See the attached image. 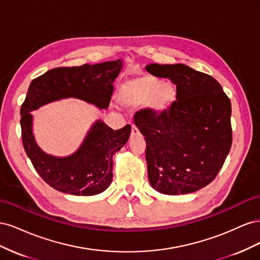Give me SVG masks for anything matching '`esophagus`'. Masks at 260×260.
<instances>
[{
	"label": "esophagus",
	"mask_w": 260,
	"mask_h": 260,
	"mask_svg": "<svg viewBox=\"0 0 260 260\" xmlns=\"http://www.w3.org/2000/svg\"><path fill=\"white\" fill-rule=\"evenodd\" d=\"M137 135H139L138 128L136 127V125H132V127H131V137L132 136H137Z\"/></svg>",
	"instance_id": "obj_1"
}]
</instances>
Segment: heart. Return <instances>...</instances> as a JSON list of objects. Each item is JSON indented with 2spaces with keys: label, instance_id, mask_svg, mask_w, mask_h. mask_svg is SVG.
<instances>
[{
  "label": "heart",
  "instance_id": "b5f03b06",
  "mask_svg": "<svg viewBox=\"0 0 260 260\" xmlns=\"http://www.w3.org/2000/svg\"><path fill=\"white\" fill-rule=\"evenodd\" d=\"M178 92L172 83H164L151 75L128 78L118 88L117 101L125 108L145 105L154 117L167 115L176 104Z\"/></svg>",
  "mask_w": 260,
  "mask_h": 260
}]
</instances>
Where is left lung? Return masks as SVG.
<instances>
[{"instance_id":"left-lung-1","label":"left lung","mask_w":260,"mask_h":260,"mask_svg":"<svg viewBox=\"0 0 260 260\" xmlns=\"http://www.w3.org/2000/svg\"><path fill=\"white\" fill-rule=\"evenodd\" d=\"M145 69L169 79L178 92L167 115L135 118L146 142L149 183L167 195L193 193L216 178L230 152L231 102L216 79L186 65Z\"/></svg>"}]
</instances>
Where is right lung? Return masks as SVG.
Listing matches in <instances>:
<instances>
[{"instance_id": "1", "label": "right lung", "mask_w": 260, "mask_h": 260, "mask_svg": "<svg viewBox=\"0 0 260 260\" xmlns=\"http://www.w3.org/2000/svg\"><path fill=\"white\" fill-rule=\"evenodd\" d=\"M122 59L79 67H59L31 81L20 108L21 138L25 152L40 177L59 192L91 196L104 192L113 179V156L127 143L131 125L114 130L100 120L94 122L81 145L65 157L46 154L35 139L31 112L62 99H78L108 108L114 81L121 72Z\"/></svg>"}]
</instances>
